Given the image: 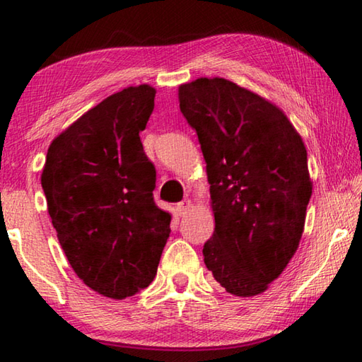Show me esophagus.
<instances>
[{"label": "esophagus", "instance_id": "esophagus-1", "mask_svg": "<svg viewBox=\"0 0 362 362\" xmlns=\"http://www.w3.org/2000/svg\"><path fill=\"white\" fill-rule=\"evenodd\" d=\"M189 207H192V201L183 199L179 204H177V211H179L180 216H183V214H187V211H189Z\"/></svg>", "mask_w": 362, "mask_h": 362}]
</instances>
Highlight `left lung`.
<instances>
[{
    "label": "left lung",
    "instance_id": "8db88e82",
    "mask_svg": "<svg viewBox=\"0 0 362 362\" xmlns=\"http://www.w3.org/2000/svg\"><path fill=\"white\" fill-rule=\"evenodd\" d=\"M179 102L211 185L206 267L233 296H259L302 238L313 189L303 140L279 107L225 78L180 84Z\"/></svg>",
    "mask_w": 362,
    "mask_h": 362
}]
</instances>
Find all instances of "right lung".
<instances>
[{
    "label": "right lung",
    "instance_id": "obj_1",
    "mask_svg": "<svg viewBox=\"0 0 362 362\" xmlns=\"http://www.w3.org/2000/svg\"><path fill=\"white\" fill-rule=\"evenodd\" d=\"M156 89L129 86L107 97L49 145L41 174L47 212L78 278L122 300L156 276L170 214L153 201L156 173L139 132Z\"/></svg>",
    "mask_w": 362,
    "mask_h": 362
}]
</instances>
